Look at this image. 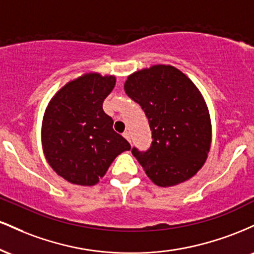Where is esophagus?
I'll return each instance as SVG.
<instances>
[{"label": "esophagus", "mask_w": 254, "mask_h": 254, "mask_svg": "<svg viewBox=\"0 0 254 254\" xmlns=\"http://www.w3.org/2000/svg\"><path fill=\"white\" fill-rule=\"evenodd\" d=\"M123 136H124V138H127V141H130V132H129V131H125V132L123 133Z\"/></svg>", "instance_id": "34e87169"}]
</instances>
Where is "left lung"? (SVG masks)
Masks as SVG:
<instances>
[{"label":"left lung","mask_w":254,"mask_h":254,"mask_svg":"<svg viewBox=\"0 0 254 254\" xmlns=\"http://www.w3.org/2000/svg\"><path fill=\"white\" fill-rule=\"evenodd\" d=\"M124 89L141 105L153 142L132 155L155 185L170 188L196 176L211 147V119L197 86L176 66L155 64L127 76Z\"/></svg>","instance_id":"1"}]
</instances>
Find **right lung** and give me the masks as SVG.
<instances>
[{"label": "right lung", "instance_id": "1", "mask_svg": "<svg viewBox=\"0 0 254 254\" xmlns=\"http://www.w3.org/2000/svg\"><path fill=\"white\" fill-rule=\"evenodd\" d=\"M115 84V75L84 72L64 84L44 112V156L58 176L74 185L98 184L113 160L131 149L103 110Z\"/></svg>", "mask_w": 254, "mask_h": 254}]
</instances>
